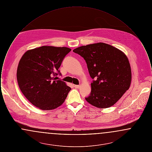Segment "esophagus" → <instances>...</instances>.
Returning <instances> with one entry per match:
<instances>
[{"label": "esophagus", "mask_w": 152, "mask_h": 152, "mask_svg": "<svg viewBox=\"0 0 152 152\" xmlns=\"http://www.w3.org/2000/svg\"><path fill=\"white\" fill-rule=\"evenodd\" d=\"M73 87H75V88H79L80 87V86H77V85H74Z\"/></svg>", "instance_id": "esophagus-1"}]
</instances>
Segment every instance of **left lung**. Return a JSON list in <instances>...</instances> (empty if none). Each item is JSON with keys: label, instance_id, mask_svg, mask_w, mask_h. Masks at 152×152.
<instances>
[{"label": "left lung", "instance_id": "8db88e82", "mask_svg": "<svg viewBox=\"0 0 152 152\" xmlns=\"http://www.w3.org/2000/svg\"><path fill=\"white\" fill-rule=\"evenodd\" d=\"M73 51L84 58L90 76L94 79L86 101L99 108L116 104L131 84V68L126 55L104 43L81 46Z\"/></svg>", "mask_w": 152, "mask_h": 152}]
</instances>
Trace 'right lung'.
I'll return each instance as SVG.
<instances>
[{"instance_id":"1","label":"right lung","mask_w":152,"mask_h":152,"mask_svg":"<svg viewBox=\"0 0 152 152\" xmlns=\"http://www.w3.org/2000/svg\"><path fill=\"white\" fill-rule=\"evenodd\" d=\"M71 51L64 47L42 46L23 55L18 66L17 80L23 94L32 105L50 110L63 104L71 88L64 81L56 80L58 73L61 75L58 69Z\"/></svg>"}]
</instances>
